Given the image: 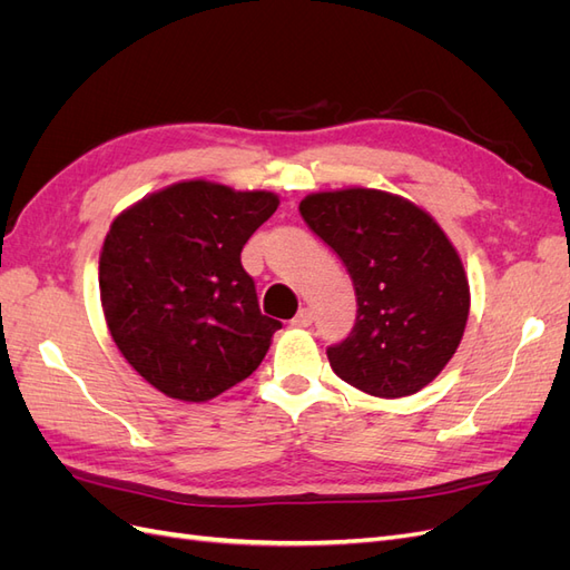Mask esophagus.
I'll return each instance as SVG.
<instances>
[{"label": "esophagus", "instance_id": "1", "mask_svg": "<svg viewBox=\"0 0 570 570\" xmlns=\"http://www.w3.org/2000/svg\"><path fill=\"white\" fill-rule=\"evenodd\" d=\"M312 323H314L312 308H299V314L292 318V325H295V327H308Z\"/></svg>", "mask_w": 570, "mask_h": 570}]
</instances>
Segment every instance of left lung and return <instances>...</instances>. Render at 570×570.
<instances>
[{
	"mask_svg": "<svg viewBox=\"0 0 570 570\" xmlns=\"http://www.w3.org/2000/svg\"><path fill=\"white\" fill-rule=\"evenodd\" d=\"M304 223L347 268L352 333L327 347L352 387L396 400L446 366L469 321L471 292L454 245L416 204L368 187L308 195Z\"/></svg>",
	"mask_w": 570,
	"mask_h": 570,
	"instance_id": "left-lung-1",
	"label": "left lung"
}]
</instances>
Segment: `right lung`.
<instances>
[{
	"label": "right lung",
	"instance_id": "right-lung-1",
	"mask_svg": "<svg viewBox=\"0 0 570 570\" xmlns=\"http://www.w3.org/2000/svg\"><path fill=\"white\" fill-rule=\"evenodd\" d=\"M273 193L187 180L120 214L99 256L109 333L149 385L206 402L249 377L283 323L262 314L239 254Z\"/></svg>",
	"mask_w": 570,
	"mask_h": 570
}]
</instances>
